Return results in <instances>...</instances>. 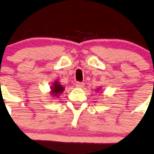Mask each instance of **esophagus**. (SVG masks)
Wrapping results in <instances>:
<instances>
[{
    "label": "esophagus",
    "mask_w": 154,
    "mask_h": 154,
    "mask_svg": "<svg viewBox=\"0 0 154 154\" xmlns=\"http://www.w3.org/2000/svg\"><path fill=\"white\" fill-rule=\"evenodd\" d=\"M75 85H76V87L77 88H83L85 84H84L83 82H79V81H77Z\"/></svg>",
    "instance_id": "34e87169"
}]
</instances>
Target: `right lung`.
<instances>
[{
  "label": "right lung",
  "mask_w": 154,
  "mask_h": 154,
  "mask_svg": "<svg viewBox=\"0 0 154 154\" xmlns=\"http://www.w3.org/2000/svg\"><path fill=\"white\" fill-rule=\"evenodd\" d=\"M63 91H64V88L57 81H55L51 86V93H52L53 96L59 95Z\"/></svg>",
  "instance_id": "add662e5"
}]
</instances>
